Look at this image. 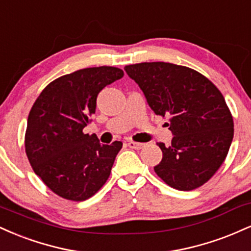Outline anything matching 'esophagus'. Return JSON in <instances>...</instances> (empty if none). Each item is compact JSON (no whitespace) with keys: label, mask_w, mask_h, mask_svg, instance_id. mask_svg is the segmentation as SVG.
Masks as SVG:
<instances>
[{"label":"esophagus","mask_w":251,"mask_h":251,"mask_svg":"<svg viewBox=\"0 0 251 251\" xmlns=\"http://www.w3.org/2000/svg\"><path fill=\"white\" fill-rule=\"evenodd\" d=\"M127 146L129 149H133V150H140L144 148V144L143 143H135V142H128Z\"/></svg>","instance_id":"obj_1"}]
</instances>
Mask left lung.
Segmentation results:
<instances>
[{"mask_svg": "<svg viewBox=\"0 0 251 251\" xmlns=\"http://www.w3.org/2000/svg\"><path fill=\"white\" fill-rule=\"evenodd\" d=\"M124 70L155 114L170 117L169 148L155 174L171 188L190 191L206 183L226 159L234 122L218 88L201 73L168 62H143Z\"/></svg>", "mask_w": 251, "mask_h": 251, "instance_id": "8db88e82", "label": "left lung"}]
</instances>
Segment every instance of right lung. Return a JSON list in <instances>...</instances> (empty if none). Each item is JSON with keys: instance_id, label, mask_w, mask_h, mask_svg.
<instances>
[{"instance_id": "add662e5", "label": "right lung", "mask_w": 251, "mask_h": 251, "mask_svg": "<svg viewBox=\"0 0 251 251\" xmlns=\"http://www.w3.org/2000/svg\"><path fill=\"white\" fill-rule=\"evenodd\" d=\"M120 68H85L57 77L41 92L28 116L25 153L34 172L60 197L85 201L108 179L122 142L100 144L85 134L97 98L122 79Z\"/></svg>"}]
</instances>
